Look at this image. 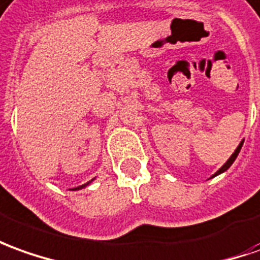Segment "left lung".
Returning a JSON list of instances; mask_svg holds the SVG:
<instances>
[{"instance_id":"left-lung-1","label":"left lung","mask_w":260,"mask_h":260,"mask_svg":"<svg viewBox=\"0 0 260 260\" xmlns=\"http://www.w3.org/2000/svg\"><path fill=\"white\" fill-rule=\"evenodd\" d=\"M242 146H243V140L241 141V143H239V146H238V147H236L235 151H234V153H232V155H231V157H229L228 161H226V162H225V164H223L222 167L219 168V170H218V171H216L215 174L212 175V177H211V178H214V177H216V175H219V174H222V173H225V171H226V170H228V168L231 167V166H232V164H234V161L236 160V157H238V154H239V151H241V148H242Z\"/></svg>"}]
</instances>
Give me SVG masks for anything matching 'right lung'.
<instances>
[{
	"label": "right lung",
	"instance_id": "right-lung-1",
	"mask_svg": "<svg viewBox=\"0 0 260 260\" xmlns=\"http://www.w3.org/2000/svg\"><path fill=\"white\" fill-rule=\"evenodd\" d=\"M92 181H93V180H90V181L86 182V184H83V185H79V187H76V188H72V191H78V189H82V188L87 187V185H89V184H90Z\"/></svg>",
	"mask_w": 260,
	"mask_h": 260
}]
</instances>
